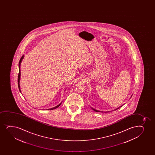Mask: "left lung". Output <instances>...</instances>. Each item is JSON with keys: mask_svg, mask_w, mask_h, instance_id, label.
<instances>
[{"mask_svg": "<svg viewBox=\"0 0 155 155\" xmlns=\"http://www.w3.org/2000/svg\"><path fill=\"white\" fill-rule=\"evenodd\" d=\"M121 107H122V106H121ZM91 109H92V110H94V111H95V112H100V111H99V110H95V109H93V108H92V107H91ZM119 107H118V108H117V109H116V110H117V109H119Z\"/></svg>", "mask_w": 155, "mask_h": 155, "instance_id": "8db88e82", "label": "left lung"}]
</instances>
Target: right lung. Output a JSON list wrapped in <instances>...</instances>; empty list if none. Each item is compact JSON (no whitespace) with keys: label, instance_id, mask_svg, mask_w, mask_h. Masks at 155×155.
Returning a JSON list of instances; mask_svg holds the SVG:
<instances>
[{"label":"right lung","instance_id":"1","mask_svg":"<svg viewBox=\"0 0 155 155\" xmlns=\"http://www.w3.org/2000/svg\"><path fill=\"white\" fill-rule=\"evenodd\" d=\"M24 57V56H22V57H21V58L20 59V61H19V63H18V67H19V73H18V89L20 90V91L21 93V89H20V77H21V70H20V66H21V61H22V59H23ZM62 103V102H61L59 105H57L56 107H54L53 108H51V109H48V110H54V109H56L58 107H59L60 105H61V104Z\"/></svg>","mask_w":155,"mask_h":155}]
</instances>
